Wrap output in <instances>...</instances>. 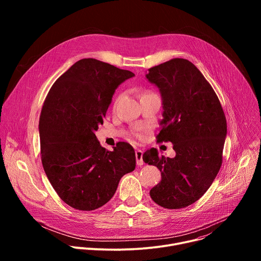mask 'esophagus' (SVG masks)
<instances>
[{"label":"esophagus","instance_id":"obj_1","mask_svg":"<svg viewBox=\"0 0 261 261\" xmlns=\"http://www.w3.org/2000/svg\"><path fill=\"white\" fill-rule=\"evenodd\" d=\"M142 156H143V152L141 150H136L135 151V157H136V163L138 166L143 165V160H142Z\"/></svg>","mask_w":261,"mask_h":261}]
</instances>
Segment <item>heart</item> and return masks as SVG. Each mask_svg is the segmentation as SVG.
<instances>
[{"label":"heart","mask_w":261,"mask_h":261,"mask_svg":"<svg viewBox=\"0 0 261 261\" xmlns=\"http://www.w3.org/2000/svg\"><path fill=\"white\" fill-rule=\"evenodd\" d=\"M122 95H119L118 97H117V99H116V101H115V105H114V107L116 108L117 107V105H118V103L120 102V100L122 99ZM142 131H143V129H140V132H138L137 134H136V136L138 137V138H142L143 137V134H142Z\"/></svg>","instance_id":"1"}]
</instances>
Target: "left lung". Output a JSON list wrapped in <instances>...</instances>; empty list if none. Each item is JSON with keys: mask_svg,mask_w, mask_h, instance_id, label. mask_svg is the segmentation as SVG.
Segmentation results:
<instances>
[{"mask_svg": "<svg viewBox=\"0 0 261 261\" xmlns=\"http://www.w3.org/2000/svg\"><path fill=\"white\" fill-rule=\"evenodd\" d=\"M145 79L162 99V130L158 141H170L175 157H160L156 148L142 159L161 171L152 199L165 208H181L198 200L211 187L222 164L227 134L224 111L212 86L197 67L172 59L148 69Z\"/></svg>", "mask_w": 261, "mask_h": 261, "instance_id": "1", "label": "left lung"}]
</instances>
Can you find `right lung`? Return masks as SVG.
Instances as JSON below:
<instances>
[{"mask_svg": "<svg viewBox=\"0 0 261 261\" xmlns=\"http://www.w3.org/2000/svg\"><path fill=\"white\" fill-rule=\"evenodd\" d=\"M134 75L96 59H83L48 92L39 120L42 165L58 195L74 208L104 205L122 176L135 169L129 143L107 151L95 135L116 90Z\"/></svg>", "mask_w": 261, "mask_h": 261, "instance_id": "obj_1", "label": "right lung"}]
</instances>
